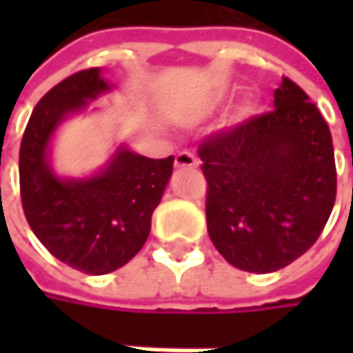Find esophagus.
<instances>
[{
	"label": "esophagus",
	"instance_id": "obj_1",
	"mask_svg": "<svg viewBox=\"0 0 353 353\" xmlns=\"http://www.w3.org/2000/svg\"><path fill=\"white\" fill-rule=\"evenodd\" d=\"M198 157L190 151H179L176 155V168H198Z\"/></svg>",
	"mask_w": 353,
	"mask_h": 353
}]
</instances>
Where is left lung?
I'll use <instances>...</instances> for the list:
<instances>
[{
    "mask_svg": "<svg viewBox=\"0 0 353 353\" xmlns=\"http://www.w3.org/2000/svg\"><path fill=\"white\" fill-rule=\"evenodd\" d=\"M274 110L206 137V225L235 268L270 274L309 251L335 204L331 132L319 108L288 77Z\"/></svg>",
    "mask_w": 353,
    "mask_h": 353,
    "instance_id": "left-lung-1",
    "label": "left lung"
}]
</instances>
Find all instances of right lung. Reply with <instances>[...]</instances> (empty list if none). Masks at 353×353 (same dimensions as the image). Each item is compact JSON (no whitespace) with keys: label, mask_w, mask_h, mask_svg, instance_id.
Instances as JSON below:
<instances>
[{"label":"right lung","mask_w":353,"mask_h":353,"mask_svg":"<svg viewBox=\"0 0 353 353\" xmlns=\"http://www.w3.org/2000/svg\"><path fill=\"white\" fill-rule=\"evenodd\" d=\"M108 90L98 67L69 75L40 98L20 145V196L30 229L57 259L92 276L122 268L141 251L174 170V155L149 159L122 147L98 176L52 174L46 149L54 128Z\"/></svg>","instance_id":"obj_1"}]
</instances>
